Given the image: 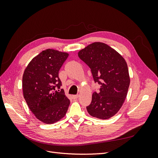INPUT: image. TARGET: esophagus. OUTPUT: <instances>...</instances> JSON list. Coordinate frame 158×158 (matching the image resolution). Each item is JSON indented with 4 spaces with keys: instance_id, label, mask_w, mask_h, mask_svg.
<instances>
[{
    "instance_id": "34e87169",
    "label": "esophagus",
    "mask_w": 158,
    "mask_h": 158,
    "mask_svg": "<svg viewBox=\"0 0 158 158\" xmlns=\"http://www.w3.org/2000/svg\"><path fill=\"white\" fill-rule=\"evenodd\" d=\"M78 97H79L78 95H73V98L74 99H77L78 98Z\"/></svg>"
}]
</instances>
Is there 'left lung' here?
Listing matches in <instances>:
<instances>
[{
	"instance_id": "8db88e82",
	"label": "left lung",
	"mask_w": 158,
	"mask_h": 158,
	"mask_svg": "<svg viewBox=\"0 0 158 158\" xmlns=\"http://www.w3.org/2000/svg\"><path fill=\"white\" fill-rule=\"evenodd\" d=\"M78 55L89 66L95 82L101 85L99 92L92 94V102L86 107L88 113L100 119L113 117L123 106L130 85L125 59L102 42L88 45Z\"/></svg>"
}]
</instances>
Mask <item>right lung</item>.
Listing matches in <instances>:
<instances>
[{
    "label": "right lung",
    "mask_w": 158,
    "mask_h": 158,
    "mask_svg": "<svg viewBox=\"0 0 158 158\" xmlns=\"http://www.w3.org/2000/svg\"><path fill=\"white\" fill-rule=\"evenodd\" d=\"M69 55L47 49L33 58L23 73V98L35 117L45 124L59 121L67 112L70 100L63 89H56L62 85L59 72Z\"/></svg>",
    "instance_id": "1"
}]
</instances>
